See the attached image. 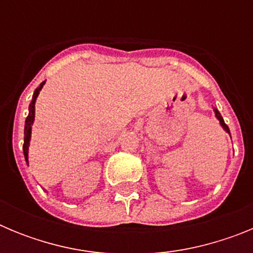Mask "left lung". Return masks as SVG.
Wrapping results in <instances>:
<instances>
[{
  "instance_id": "8db88e82",
  "label": "left lung",
  "mask_w": 253,
  "mask_h": 253,
  "mask_svg": "<svg viewBox=\"0 0 253 253\" xmlns=\"http://www.w3.org/2000/svg\"><path fill=\"white\" fill-rule=\"evenodd\" d=\"M214 113H215V116H216V118H218L219 122H220V125H222L223 128H224L225 130L228 131V133L231 134V131H229V128H228V125L224 123V120H223V118H222V115H220V113H219V111L216 110V109H214Z\"/></svg>"
}]
</instances>
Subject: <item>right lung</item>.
I'll return each mask as SVG.
<instances>
[{"label":"right lung","instance_id":"right-lung-1","mask_svg":"<svg viewBox=\"0 0 253 253\" xmlns=\"http://www.w3.org/2000/svg\"><path fill=\"white\" fill-rule=\"evenodd\" d=\"M44 84H45V81L42 82V84H40V86L34 91V95H33L31 104L29 105V115L25 120V130H24V146H22V149H24V156H25L26 162H28V149H29V142H30L31 124H33V122H34V116H35V100H37L38 95H39V91L42 90V87L44 86Z\"/></svg>","mask_w":253,"mask_h":253}]
</instances>
